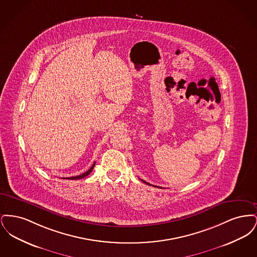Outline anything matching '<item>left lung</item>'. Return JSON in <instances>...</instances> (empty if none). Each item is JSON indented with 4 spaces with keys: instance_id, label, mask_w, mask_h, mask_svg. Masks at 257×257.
<instances>
[{
    "instance_id": "8db88e82",
    "label": "left lung",
    "mask_w": 257,
    "mask_h": 257,
    "mask_svg": "<svg viewBox=\"0 0 257 257\" xmlns=\"http://www.w3.org/2000/svg\"><path fill=\"white\" fill-rule=\"evenodd\" d=\"M145 183L147 184V185H151V184L147 183V182H146V181H144ZM154 187H156V186H154Z\"/></svg>"
}]
</instances>
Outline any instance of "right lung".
Here are the masks:
<instances>
[{
  "label": "right lung",
  "mask_w": 257,
  "mask_h": 257,
  "mask_svg": "<svg viewBox=\"0 0 257 257\" xmlns=\"http://www.w3.org/2000/svg\"><path fill=\"white\" fill-rule=\"evenodd\" d=\"M94 166H95V162L93 163V165L90 167V169L88 170V171H86V172H84L83 174H80V175H78V176H73V177H66V178H63V179H71V180H76V179H82V178H84V177H86V175H88L92 170H93V168H94Z\"/></svg>",
  "instance_id": "right-lung-1"
}]
</instances>
